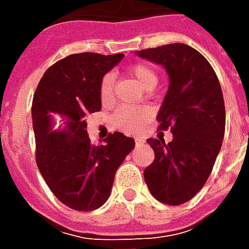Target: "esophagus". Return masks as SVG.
<instances>
[{"label": "esophagus", "instance_id": "34e87169", "mask_svg": "<svg viewBox=\"0 0 249 249\" xmlns=\"http://www.w3.org/2000/svg\"><path fill=\"white\" fill-rule=\"evenodd\" d=\"M135 142H136V145H140V144H144L145 141L142 140V139H135Z\"/></svg>", "mask_w": 249, "mask_h": 249}]
</instances>
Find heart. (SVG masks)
Here are the masks:
<instances>
[{
	"instance_id": "1",
	"label": "heart",
	"mask_w": 249,
	"mask_h": 249,
	"mask_svg": "<svg viewBox=\"0 0 249 249\" xmlns=\"http://www.w3.org/2000/svg\"><path fill=\"white\" fill-rule=\"evenodd\" d=\"M126 73L132 78L139 82V85L144 89L151 90L156 87L159 81V74L155 68L148 62L139 61L129 65ZM113 76L105 74L100 82V98L103 103H109L113 97ZM149 110L146 108H132V107H120L112 116V123L117 129L123 132H136L144 126L149 120Z\"/></svg>"
}]
</instances>
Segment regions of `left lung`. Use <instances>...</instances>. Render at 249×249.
<instances>
[{
	"label": "left lung",
	"instance_id": "left-lung-1",
	"mask_svg": "<svg viewBox=\"0 0 249 249\" xmlns=\"http://www.w3.org/2000/svg\"><path fill=\"white\" fill-rule=\"evenodd\" d=\"M137 54L161 64L169 88L157 114L159 129H171L173 140L148 139L155 161L144 178L160 203L181 205L204 187L221 148L225 107L219 78L208 60L185 44L149 48Z\"/></svg>",
	"mask_w": 249,
	"mask_h": 249
}]
</instances>
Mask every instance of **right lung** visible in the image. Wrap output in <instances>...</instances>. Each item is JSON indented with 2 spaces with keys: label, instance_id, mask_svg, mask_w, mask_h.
<instances>
[{
  "label": "right lung",
  "instance_id": "obj_1",
  "mask_svg": "<svg viewBox=\"0 0 249 249\" xmlns=\"http://www.w3.org/2000/svg\"><path fill=\"white\" fill-rule=\"evenodd\" d=\"M123 57L71 54L46 69L36 89L32 119L37 167L53 195L76 211L89 212L108 200L114 175L135 148V140L121 132L93 145L85 121L88 114L100 112V82Z\"/></svg>",
  "mask_w": 249,
  "mask_h": 249
}]
</instances>
